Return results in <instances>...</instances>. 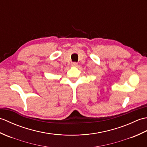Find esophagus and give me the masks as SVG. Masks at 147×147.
Wrapping results in <instances>:
<instances>
[{
  "label": "esophagus",
  "mask_w": 147,
  "mask_h": 147,
  "mask_svg": "<svg viewBox=\"0 0 147 147\" xmlns=\"http://www.w3.org/2000/svg\"><path fill=\"white\" fill-rule=\"evenodd\" d=\"M71 65H72V66H73V67H76L78 65V63H76V62H73V63H72V64H71Z\"/></svg>",
  "instance_id": "esophagus-1"
}]
</instances>
